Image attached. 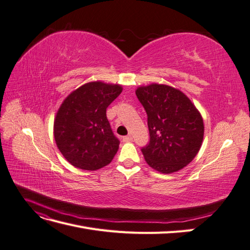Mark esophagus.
Returning a JSON list of instances; mask_svg holds the SVG:
<instances>
[{"instance_id":"obj_1","label":"esophagus","mask_w":250,"mask_h":250,"mask_svg":"<svg viewBox=\"0 0 250 250\" xmlns=\"http://www.w3.org/2000/svg\"><path fill=\"white\" fill-rule=\"evenodd\" d=\"M130 141H132L131 135H126V137H123V142L127 143V142H130Z\"/></svg>"}]
</instances>
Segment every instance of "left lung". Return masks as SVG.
Returning a JSON list of instances; mask_svg holds the SVG:
<instances>
[{
  "instance_id": "1",
  "label": "left lung",
  "mask_w": 250,
  "mask_h": 250,
  "mask_svg": "<svg viewBox=\"0 0 250 250\" xmlns=\"http://www.w3.org/2000/svg\"><path fill=\"white\" fill-rule=\"evenodd\" d=\"M137 97L147 113L150 140L141 151L151 168L173 173L190 164L203 140V120L180 90L164 84L139 87Z\"/></svg>"
}]
</instances>
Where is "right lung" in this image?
Here are the masks:
<instances>
[{
  "mask_svg": "<svg viewBox=\"0 0 250 250\" xmlns=\"http://www.w3.org/2000/svg\"><path fill=\"white\" fill-rule=\"evenodd\" d=\"M122 92L120 85L89 82L67 96L54 122L60 152L74 167L95 171L108 165L119 149L106 108Z\"/></svg>",
  "mask_w": 250,
  "mask_h": 250,
  "instance_id": "1",
  "label": "right lung"
}]
</instances>
